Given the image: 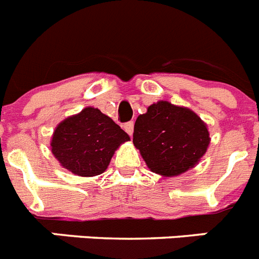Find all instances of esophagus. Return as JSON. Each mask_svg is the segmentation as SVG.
I'll list each match as a JSON object with an SVG mask.
<instances>
[{"instance_id":"1","label":"esophagus","mask_w":259,"mask_h":259,"mask_svg":"<svg viewBox=\"0 0 259 259\" xmlns=\"http://www.w3.org/2000/svg\"><path fill=\"white\" fill-rule=\"evenodd\" d=\"M123 129H125V132H126L129 136H132L133 132H134V122H133V121L126 122L125 125H123Z\"/></svg>"}]
</instances>
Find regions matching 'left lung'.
Masks as SVG:
<instances>
[{
	"label": "left lung",
	"mask_w": 259,
	"mask_h": 259,
	"mask_svg": "<svg viewBox=\"0 0 259 259\" xmlns=\"http://www.w3.org/2000/svg\"><path fill=\"white\" fill-rule=\"evenodd\" d=\"M133 143L152 172L179 176L193 168L210 143L207 125L193 111L157 102L138 116Z\"/></svg>",
	"instance_id": "8db88e82"
}]
</instances>
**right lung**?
<instances>
[{"label": "right lung", "mask_w": 259, "mask_h": 259, "mask_svg": "<svg viewBox=\"0 0 259 259\" xmlns=\"http://www.w3.org/2000/svg\"><path fill=\"white\" fill-rule=\"evenodd\" d=\"M129 139L111 117L98 108L87 107L58 123L52 137L51 150L67 170L92 177L107 169L114 151Z\"/></svg>", "instance_id": "obj_1"}]
</instances>
